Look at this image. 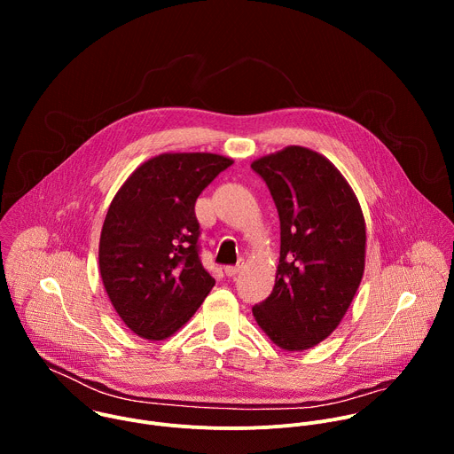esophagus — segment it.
<instances>
[{
	"label": "esophagus",
	"mask_w": 454,
	"mask_h": 454,
	"mask_svg": "<svg viewBox=\"0 0 454 454\" xmlns=\"http://www.w3.org/2000/svg\"><path fill=\"white\" fill-rule=\"evenodd\" d=\"M242 264H244V262H239L237 266H228V268L224 270V273H226L228 277H235V275L242 270Z\"/></svg>",
	"instance_id": "34e87169"
}]
</instances>
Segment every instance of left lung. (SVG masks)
Wrapping results in <instances>:
<instances>
[{"label":"left lung","instance_id":"8db88e82","mask_svg":"<svg viewBox=\"0 0 454 454\" xmlns=\"http://www.w3.org/2000/svg\"><path fill=\"white\" fill-rule=\"evenodd\" d=\"M280 217L273 293L253 307L266 336L287 352L327 340L347 314L364 273L366 224L343 174L300 145L258 158Z\"/></svg>","mask_w":454,"mask_h":454}]
</instances>
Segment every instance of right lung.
Wrapping results in <instances>:
<instances>
[{
    "mask_svg": "<svg viewBox=\"0 0 454 454\" xmlns=\"http://www.w3.org/2000/svg\"><path fill=\"white\" fill-rule=\"evenodd\" d=\"M231 163L212 153H163L114 193L102 224L98 268L111 305L137 336L170 338L215 286L200 261L193 207Z\"/></svg>",
    "mask_w": 454,
    "mask_h": 454,
    "instance_id": "obj_1",
    "label": "right lung"
}]
</instances>
